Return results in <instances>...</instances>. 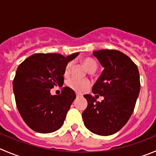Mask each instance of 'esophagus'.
Here are the masks:
<instances>
[{
  "instance_id": "esophagus-1",
  "label": "esophagus",
  "mask_w": 156,
  "mask_h": 156,
  "mask_svg": "<svg viewBox=\"0 0 156 156\" xmlns=\"http://www.w3.org/2000/svg\"><path fill=\"white\" fill-rule=\"evenodd\" d=\"M76 97L77 98H81V97H82V95L79 94H76Z\"/></svg>"
}]
</instances>
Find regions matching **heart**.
I'll use <instances>...</instances> for the list:
<instances>
[{
  "instance_id": "1",
  "label": "heart",
  "mask_w": 156,
  "mask_h": 156,
  "mask_svg": "<svg viewBox=\"0 0 156 156\" xmlns=\"http://www.w3.org/2000/svg\"><path fill=\"white\" fill-rule=\"evenodd\" d=\"M83 65L89 72H94L97 69V63L94 59L90 58H85L82 61ZM71 70V63H68L66 66L64 71V75L66 76L69 75ZM68 87L74 90L78 93H83L86 91L90 87V83L88 80H81L75 78H72L67 81Z\"/></svg>"
}]
</instances>
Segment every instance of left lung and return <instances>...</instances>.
<instances>
[{
	"mask_svg": "<svg viewBox=\"0 0 156 156\" xmlns=\"http://www.w3.org/2000/svg\"><path fill=\"white\" fill-rule=\"evenodd\" d=\"M93 55L104 69L92 92L104 99L99 102L91 95H84L87 107L82 118L90 132L110 136L121 129L130 118L140 94V73L130 58L118 50L101 49Z\"/></svg>",
	"mask_w": 156,
	"mask_h": 156,
	"instance_id": "obj_1",
	"label": "left lung"
}]
</instances>
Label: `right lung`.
Listing matches in <instances>:
<instances>
[{"instance_id": "obj_1", "label": "right lung", "mask_w": 156, "mask_h": 156, "mask_svg": "<svg viewBox=\"0 0 156 156\" xmlns=\"http://www.w3.org/2000/svg\"><path fill=\"white\" fill-rule=\"evenodd\" d=\"M78 52L64 56L57 53H36L26 58L16 69L13 81L16 107L27 126L40 133L58 130L76 98L69 87L51 95L55 86H62L66 66Z\"/></svg>"}]
</instances>
